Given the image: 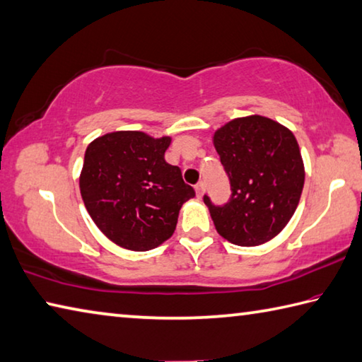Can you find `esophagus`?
<instances>
[{
    "label": "esophagus",
    "mask_w": 362,
    "mask_h": 362,
    "mask_svg": "<svg viewBox=\"0 0 362 362\" xmlns=\"http://www.w3.org/2000/svg\"><path fill=\"white\" fill-rule=\"evenodd\" d=\"M194 189H196V196H198V198H201L202 193H204V189H206V185H204V182H199L198 185L194 187Z\"/></svg>",
    "instance_id": "esophagus-1"
}]
</instances>
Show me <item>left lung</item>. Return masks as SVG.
I'll list each match as a JSON object with an SVG mask.
<instances>
[{
    "instance_id": "obj_1",
    "label": "left lung",
    "mask_w": 362,
    "mask_h": 362,
    "mask_svg": "<svg viewBox=\"0 0 362 362\" xmlns=\"http://www.w3.org/2000/svg\"><path fill=\"white\" fill-rule=\"evenodd\" d=\"M214 146L231 185L228 202L207 194L216 231L231 244L255 247L291 220L304 188V163L294 134L267 117L235 118L216 131Z\"/></svg>"
}]
</instances>
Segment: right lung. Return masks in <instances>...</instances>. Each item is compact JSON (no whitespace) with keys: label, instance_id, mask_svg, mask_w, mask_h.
<instances>
[{"label":"right lung","instance_id":"obj_1","mask_svg":"<svg viewBox=\"0 0 362 362\" xmlns=\"http://www.w3.org/2000/svg\"><path fill=\"white\" fill-rule=\"evenodd\" d=\"M170 137L115 131L87 147L81 194L96 226L114 244L147 252L173 235L182 204L194 189L166 163Z\"/></svg>","mask_w":362,"mask_h":362}]
</instances>
